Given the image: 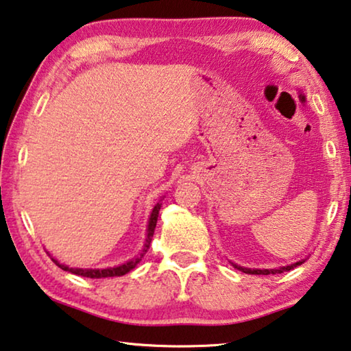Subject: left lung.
Returning <instances> with one entry per match:
<instances>
[{"label": "left lung", "instance_id": "8db88e82", "mask_svg": "<svg viewBox=\"0 0 351 351\" xmlns=\"http://www.w3.org/2000/svg\"><path fill=\"white\" fill-rule=\"evenodd\" d=\"M302 263H303V261H298V263L291 264V266L278 267V269H247V267L237 266V264H233V266L237 267V269H239V271H243L244 274H252V275H269V274H281V272H285V271H291V269L300 266Z\"/></svg>", "mask_w": 351, "mask_h": 351}]
</instances>
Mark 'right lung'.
I'll list each match as a JSON object with an SVG mask.
<instances>
[{"label": "right lung", "instance_id": "1", "mask_svg": "<svg viewBox=\"0 0 351 351\" xmlns=\"http://www.w3.org/2000/svg\"><path fill=\"white\" fill-rule=\"evenodd\" d=\"M160 206H162V204H157L154 206L152 210V215L151 217H149V226H147V238H146V244L145 247H143L141 254L138 258H135V260L132 261H128L121 264V266H117V267H107V269H74V267H68L65 266V264H60L57 260H54V258H51L57 266H59L60 269H63V271L66 272H71V274H76V275H82V277H88V278H107V277H121V275H125L128 272H130L132 269H134L138 263L141 261V258L145 256V254L149 249V245H151V241H152V237H154V230H155V226H157V217H158V211H160Z\"/></svg>", "mask_w": 351, "mask_h": 351}]
</instances>
